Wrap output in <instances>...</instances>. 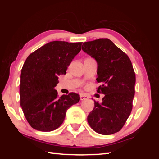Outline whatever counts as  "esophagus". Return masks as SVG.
<instances>
[{"label": "esophagus", "mask_w": 159, "mask_h": 159, "mask_svg": "<svg viewBox=\"0 0 159 159\" xmlns=\"http://www.w3.org/2000/svg\"><path fill=\"white\" fill-rule=\"evenodd\" d=\"M88 97L85 95H80V100H85V99H87Z\"/></svg>", "instance_id": "1"}]
</instances>
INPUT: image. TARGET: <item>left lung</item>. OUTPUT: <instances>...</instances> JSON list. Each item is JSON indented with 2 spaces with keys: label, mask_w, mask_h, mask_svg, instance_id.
<instances>
[{
  "label": "left lung",
  "mask_w": 159,
  "mask_h": 159,
  "mask_svg": "<svg viewBox=\"0 0 159 159\" xmlns=\"http://www.w3.org/2000/svg\"><path fill=\"white\" fill-rule=\"evenodd\" d=\"M82 50L98 62L97 90L104 94L102 103L95 101L88 122L97 133L108 135L120 131L133 109L135 74L130 58L109 39L83 43Z\"/></svg>",
  "instance_id": "1"
}]
</instances>
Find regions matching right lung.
Instances as JSON below:
<instances>
[{
	"mask_svg": "<svg viewBox=\"0 0 159 159\" xmlns=\"http://www.w3.org/2000/svg\"><path fill=\"white\" fill-rule=\"evenodd\" d=\"M81 45V42L52 41L26 58L20 76V104L33 128L43 132L56 130L63 123L67 109L79 102V94L59 97L54 88L59 83L58 76L66 74Z\"/></svg>",
	"mask_w": 159,
	"mask_h": 159,
	"instance_id": "1",
	"label": "right lung"
}]
</instances>
